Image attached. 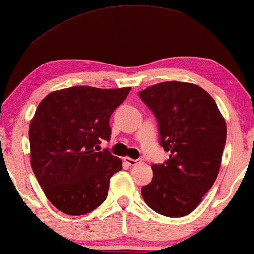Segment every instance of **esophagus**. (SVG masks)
<instances>
[{
    "mask_svg": "<svg viewBox=\"0 0 254 254\" xmlns=\"http://www.w3.org/2000/svg\"><path fill=\"white\" fill-rule=\"evenodd\" d=\"M124 162L129 166H135V165H138L139 163H141V159H132V158H129V157H125Z\"/></svg>",
    "mask_w": 254,
    "mask_h": 254,
    "instance_id": "obj_1",
    "label": "esophagus"
}]
</instances>
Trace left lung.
<instances>
[{"mask_svg": "<svg viewBox=\"0 0 254 254\" xmlns=\"http://www.w3.org/2000/svg\"><path fill=\"white\" fill-rule=\"evenodd\" d=\"M159 124L168 162L153 164V178L141 188L158 214L182 217L197 208L213 187L227 138L225 118L214 98L192 83L163 82L140 91Z\"/></svg>", "mask_w": 254, "mask_h": 254, "instance_id": "left-lung-1", "label": "left lung"}]
</instances>
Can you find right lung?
I'll return each mask as SVG.
<instances>
[{
	"mask_svg": "<svg viewBox=\"0 0 254 254\" xmlns=\"http://www.w3.org/2000/svg\"><path fill=\"white\" fill-rule=\"evenodd\" d=\"M130 88L72 86L50 92L29 124L31 166L45 196L62 213L84 215L107 198L120 158L96 150L110 139L112 113Z\"/></svg>",
	"mask_w": 254,
	"mask_h": 254,
	"instance_id": "right-lung-1",
	"label": "right lung"
}]
</instances>
